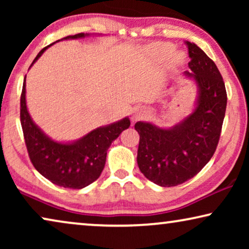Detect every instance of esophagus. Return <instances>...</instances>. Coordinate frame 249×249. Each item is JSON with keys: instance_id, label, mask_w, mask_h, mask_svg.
I'll return each instance as SVG.
<instances>
[{"instance_id": "34e87169", "label": "esophagus", "mask_w": 249, "mask_h": 249, "mask_svg": "<svg viewBox=\"0 0 249 249\" xmlns=\"http://www.w3.org/2000/svg\"><path fill=\"white\" fill-rule=\"evenodd\" d=\"M147 114V112H145V111H137V112H135L134 113V117H132V119H134L135 121H137V120H141V119H142L145 117V115Z\"/></svg>"}]
</instances>
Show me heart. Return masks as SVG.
Segmentation results:
<instances>
[{
  "mask_svg": "<svg viewBox=\"0 0 249 249\" xmlns=\"http://www.w3.org/2000/svg\"><path fill=\"white\" fill-rule=\"evenodd\" d=\"M154 50L159 54H161L162 56H168L169 54L172 52V46L169 45V44H159V45H156L154 47ZM173 59H175L177 62H179V61L181 60V55H180V54H176V55L173 56Z\"/></svg>",
  "mask_w": 249,
  "mask_h": 249,
  "instance_id": "heart-1",
  "label": "heart"
}]
</instances>
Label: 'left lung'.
Returning <instances> with one entry per match:
<instances>
[{"instance_id": "8db88e82", "label": "left lung", "mask_w": 249, "mask_h": 249, "mask_svg": "<svg viewBox=\"0 0 249 249\" xmlns=\"http://www.w3.org/2000/svg\"><path fill=\"white\" fill-rule=\"evenodd\" d=\"M188 47L192 72L199 89L193 114L171 129L137 122V163L142 175L156 185L173 187L195 177L212 159L220 141L227 108V90L219 69L198 46Z\"/></svg>"}]
</instances>
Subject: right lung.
Masks as SVG:
<instances>
[{
  "mask_svg": "<svg viewBox=\"0 0 249 249\" xmlns=\"http://www.w3.org/2000/svg\"><path fill=\"white\" fill-rule=\"evenodd\" d=\"M80 37H85L83 33L68 36L66 39ZM49 46L37 54L32 66ZM20 122L29 159L35 169L51 182L72 189H81L98 179L112 142L130 125V120L124 118L107 127L95 129L72 144L53 142L34 124L27 111L25 83L20 97Z\"/></svg>",
  "mask_w": 249,
  "mask_h": 249,
  "instance_id": "1",
  "label": "right lung"
}]
</instances>
